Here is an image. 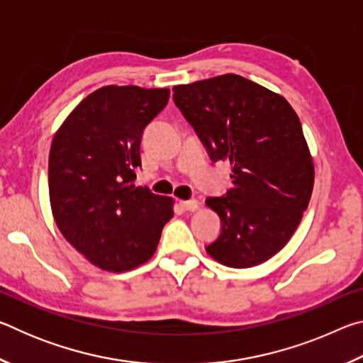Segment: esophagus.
Masks as SVG:
<instances>
[{"mask_svg":"<svg viewBox=\"0 0 363 363\" xmlns=\"http://www.w3.org/2000/svg\"><path fill=\"white\" fill-rule=\"evenodd\" d=\"M179 205L182 210L186 211H195L196 208H199V201H196L195 199H190V200H181Z\"/></svg>","mask_w":363,"mask_h":363,"instance_id":"obj_1","label":"esophagus"}]
</instances>
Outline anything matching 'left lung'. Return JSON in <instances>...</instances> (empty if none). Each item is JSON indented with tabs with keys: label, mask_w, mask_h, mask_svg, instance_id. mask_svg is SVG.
Wrapping results in <instances>:
<instances>
[{
	"label": "left lung",
	"mask_w": 363,
	"mask_h": 363,
	"mask_svg": "<svg viewBox=\"0 0 363 363\" xmlns=\"http://www.w3.org/2000/svg\"><path fill=\"white\" fill-rule=\"evenodd\" d=\"M173 93L211 162L230 163L232 187L206 199L220 218L208 255L235 269L267 261L296 230L314 187L296 112L281 96L233 73L174 86Z\"/></svg>",
	"instance_id": "left-lung-1"
}]
</instances>
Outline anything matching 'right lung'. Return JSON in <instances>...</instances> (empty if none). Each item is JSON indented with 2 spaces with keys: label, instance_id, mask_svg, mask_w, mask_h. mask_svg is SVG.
<instances>
[{
  "label": "right lung",
  "instance_id": "1",
  "mask_svg": "<svg viewBox=\"0 0 363 363\" xmlns=\"http://www.w3.org/2000/svg\"><path fill=\"white\" fill-rule=\"evenodd\" d=\"M169 89L104 86L78 104L52 139L49 199L65 240L94 266L123 272L149 261L173 200L136 187L140 140Z\"/></svg>",
  "mask_w": 363,
  "mask_h": 363
}]
</instances>
